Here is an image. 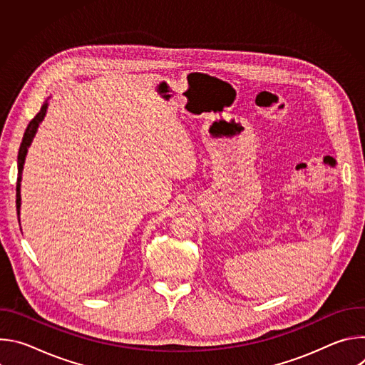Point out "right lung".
<instances>
[{
  "label": "right lung",
  "instance_id": "obj_1",
  "mask_svg": "<svg viewBox=\"0 0 365 365\" xmlns=\"http://www.w3.org/2000/svg\"><path fill=\"white\" fill-rule=\"evenodd\" d=\"M47 101L43 103V107L40 108V111L37 113V115L29 123L24 135H23V141L20 144V150H19V158H17V166H19V178H17V189H16V205H17V215H19V222H20V206H21V195H20V186H21V173H23V168H24V162H26V155H27V150L37 133V128L40 125V123L43 121L46 111H47Z\"/></svg>",
  "mask_w": 365,
  "mask_h": 365
}]
</instances>
